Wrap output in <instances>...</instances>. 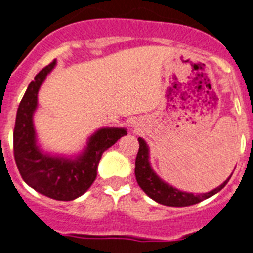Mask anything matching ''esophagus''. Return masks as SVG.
Listing matches in <instances>:
<instances>
[{"label": "esophagus", "mask_w": 253, "mask_h": 253, "mask_svg": "<svg viewBox=\"0 0 253 253\" xmlns=\"http://www.w3.org/2000/svg\"><path fill=\"white\" fill-rule=\"evenodd\" d=\"M133 127H137V125H133Z\"/></svg>", "instance_id": "1"}]
</instances>
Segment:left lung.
<instances>
[{
	"label": "left lung",
	"mask_w": 253,
	"mask_h": 253,
	"mask_svg": "<svg viewBox=\"0 0 253 253\" xmlns=\"http://www.w3.org/2000/svg\"><path fill=\"white\" fill-rule=\"evenodd\" d=\"M139 152H137L136 161H135V176L139 186L144 190L148 197L161 203V205L169 206V207H186V206L197 205L205 199L215 195L224 188L230 180L231 173L228 179L218 185L213 190L209 193H188L176 189L175 186L169 185L166 181H163L152 169L149 161V146L146 141L139 137Z\"/></svg>",
	"instance_id": "left-lung-1"
}]
</instances>
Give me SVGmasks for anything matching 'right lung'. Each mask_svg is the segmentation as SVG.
<instances>
[{"mask_svg": "<svg viewBox=\"0 0 253 253\" xmlns=\"http://www.w3.org/2000/svg\"><path fill=\"white\" fill-rule=\"evenodd\" d=\"M56 61L43 68L29 84L16 112L14 157L23 180L36 192L56 201H73L88 190L96 179L103 153L127 135L123 127H101L87 140L77 156H59L38 145L33 116L38 105V91Z\"/></svg>", "mask_w": 253, "mask_h": 253, "instance_id": "add662e5", "label": "right lung"}]
</instances>
